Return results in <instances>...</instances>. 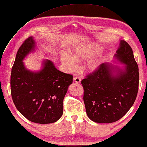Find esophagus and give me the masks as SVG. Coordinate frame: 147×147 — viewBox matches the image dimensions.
<instances>
[{"instance_id":"esophagus-1","label":"esophagus","mask_w":147,"mask_h":147,"mask_svg":"<svg viewBox=\"0 0 147 147\" xmlns=\"http://www.w3.org/2000/svg\"><path fill=\"white\" fill-rule=\"evenodd\" d=\"M73 80H74V82H76L77 84H80L81 82V79H80V78H79V77H74L73 78Z\"/></svg>"}]
</instances>
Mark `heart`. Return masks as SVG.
Instances as JSON below:
<instances>
[{
  "label": "heart",
  "instance_id": "obj_1",
  "mask_svg": "<svg viewBox=\"0 0 147 147\" xmlns=\"http://www.w3.org/2000/svg\"><path fill=\"white\" fill-rule=\"evenodd\" d=\"M100 53L99 49L92 44L80 45L76 48L73 53V57L65 55L62 58V63L68 71H73L78 67L77 62L90 59ZM101 59H95L88 62L86 68L89 71H94L99 68L101 63Z\"/></svg>",
  "mask_w": 147,
  "mask_h": 147
}]
</instances>
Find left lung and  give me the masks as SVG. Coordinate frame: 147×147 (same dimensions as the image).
<instances>
[{
  "mask_svg": "<svg viewBox=\"0 0 147 147\" xmlns=\"http://www.w3.org/2000/svg\"><path fill=\"white\" fill-rule=\"evenodd\" d=\"M115 57L125 65L124 69L104 63L81 82L86 113L95 122H116L127 113L136 99L139 68L131 46L125 40H120Z\"/></svg>",
  "mask_w": 147,
  "mask_h": 147,
  "instance_id": "obj_1",
  "label": "left lung"
}]
</instances>
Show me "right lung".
I'll use <instances>...</instances> for the list:
<instances>
[{
    "mask_svg": "<svg viewBox=\"0 0 147 147\" xmlns=\"http://www.w3.org/2000/svg\"><path fill=\"white\" fill-rule=\"evenodd\" d=\"M34 48L35 42L30 36L18 50L11 72V95L16 109L27 119L50 124L61 117L63 99L73 76L59 71L48 59L38 72L27 70L22 61Z\"/></svg>",
    "mask_w": 147,
    "mask_h": 147,
    "instance_id": "obj_1",
    "label": "right lung"
}]
</instances>
